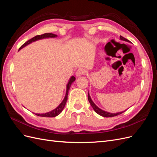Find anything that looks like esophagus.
<instances>
[{"label":"esophagus","instance_id":"obj_1","mask_svg":"<svg viewBox=\"0 0 157 157\" xmlns=\"http://www.w3.org/2000/svg\"><path fill=\"white\" fill-rule=\"evenodd\" d=\"M86 73V71L83 69H77V72H76V76L77 77H80V76H81L82 75H84Z\"/></svg>","mask_w":157,"mask_h":157}]
</instances>
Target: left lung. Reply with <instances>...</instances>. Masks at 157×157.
Here are the masks:
<instances>
[{"label": "left lung", "mask_w": 157, "mask_h": 157, "mask_svg": "<svg viewBox=\"0 0 157 157\" xmlns=\"http://www.w3.org/2000/svg\"><path fill=\"white\" fill-rule=\"evenodd\" d=\"M120 38H121V40H125V41H127V42H129V40H128V39H125L124 37H123L122 36H120ZM105 48L106 50V46L105 47ZM88 101L90 103V105H92V108L94 109V110L95 111V112H96V113H98V115H101L103 117H115V116H117L118 115H121V114H122V113H124V111H122V112H120V113H108V112H106L105 111H103L101 110V109H99V107H98L96 105H95L94 103L92 101V100L91 99V98H90V96L89 95V93H88Z\"/></svg>", "instance_id": "8db88e82"}]
</instances>
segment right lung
<instances>
[{"mask_svg": "<svg viewBox=\"0 0 157 157\" xmlns=\"http://www.w3.org/2000/svg\"><path fill=\"white\" fill-rule=\"evenodd\" d=\"M57 36L56 35L54 34H52V33H44V34H42V35H36L35 36H34L32 39H31L30 40H27V42H25L24 44H23L19 50H21L23 47H25V46H27V44H29L30 43H31L32 42H34L35 40H39V39H44V38H52V37H56ZM75 80V77H71L67 85V90H66V94H65V98L63 100V101L60 103V105L57 107L56 109H55L54 110L48 113H46L44 114H36L37 116H39V117H55L56 116H58V115L61 113V111H63V109L65 105L66 102L67 101V96H68V92H69V90L70 89V87L71 86V84H72L74 81Z\"/></svg>", "mask_w": 157, "mask_h": 157, "instance_id": "obj_1", "label": "right lung"}]
</instances>
